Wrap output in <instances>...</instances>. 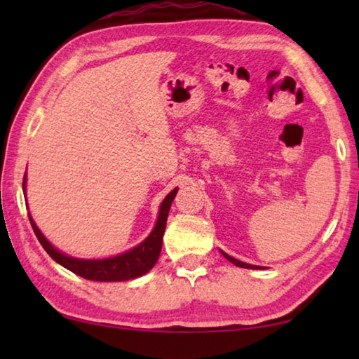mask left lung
Here are the masks:
<instances>
[{
  "label": "left lung",
  "mask_w": 359,
  "mask_h": 359,
  "mask_svg": "<svg viewBox=\"0 0 359 359\" xmlns=\"http://www.w3.org/2000/svg\"><path fill=\"white\" fill-rule=\"evenodd\" d=\"M222 255L224 258H226L228 261H231V263L233 264H236V266H239V267H245V269H259L258 266H252V264H247V263H242V261H239V259H236V258H233V257H229V255H226L224 252H222Z\"/></svg>",
  "instance_id": "left-lung-1"
}]
</instances>
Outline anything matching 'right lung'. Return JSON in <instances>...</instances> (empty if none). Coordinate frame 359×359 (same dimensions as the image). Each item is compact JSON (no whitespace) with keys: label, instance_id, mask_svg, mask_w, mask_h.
Segmentation results:
<instances>
[{"label":"right lung","instance_id":"obj_1","mask_svg":"<svg viewBox=\"0 0 359 359\" xmlns=\"http://www.w3.org/2000/svg\"><path fill=\"white\" fill-rule=\"evenodd\" d=\"M25 184H27V172H25V177H23V190H25ZM177 190L179 188H174V190L165 198V201L161 203L156 224L154 231L149 234L147 239L141 242L137 247L131 248L128 252L117 255V257H112V258H106V259H79V258L68 257V255L57 250V248L44 238V234L41 233L39 228L36 226L32 215L28 214V217H29V223H32L36 238H38V241L41 242V245L44 247V250L50 255L58 264H62L63 267H66V269H69L77 276L87 278V280L125 282V280H131V278H137L144 274H147L151 267L155 266L161 252L163 234H165L169 209H171V204L174 201L175 194H177Z\"/></svg>","mask_w":359,"mask_h":359}]
</instances>
